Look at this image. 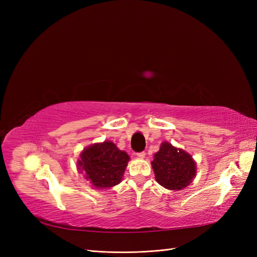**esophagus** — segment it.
I'll use <instances>...</instances> for the list:
<instances>
[{
    "label": "esophagus",
    "instance_id": "esophagus-1",
    "mask_svg": "<svg viewBox=\"0 0 257 257\" xmlns=\"http://www.w3.org/2000/svg\"><path fill=\"white\" fill-rule=\"evenodd\" d=\"M136 155H137V158H139V159H144L146 157V153L144 151H142V152L136 153Z\"/></svg>",
    "mask_w": 257,
    "mask_h": 257
}]
</instances>
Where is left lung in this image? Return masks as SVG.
<instances>
[{
  "mask_svg": "<svg viewBox=\"0 0 257 257\" xmlns=\"http://www.w3.org/2000/svg\"><path fill=\"white\" fill-rule=\"evenodd\" d=\"M155 179L168 190H181L188 186L196 174L195 162L181 149L163 143L151 163Z\"/></svg>",
  "mask_w": 257,
  "mask_h": 257,
  "instance_id": "8db88e82",
  "label": "left lung"
}]
</instances>
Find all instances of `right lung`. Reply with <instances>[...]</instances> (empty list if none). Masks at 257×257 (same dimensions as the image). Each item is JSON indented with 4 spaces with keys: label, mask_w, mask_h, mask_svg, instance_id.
I'll list each match as a JSON object with an SVG mask.
<instances>
[{
    "label": "right lung",
    "mask_w": 257,
    "mask_h": 257,
    "mask_svg": "<svg viewBox=\"0 0 257 257\" xmlns=\"http://www.w3.org/2000/svg\"><path fill=\"white\" fill-rule=\"evenodd\" d=\"M128 160L127 153L119 150L111 142H104L84 149L80 154L78 166L93 186L108 189L119 184Z\"/></svg>",
    "instance_id": "add662e5"
}]
</instances>
